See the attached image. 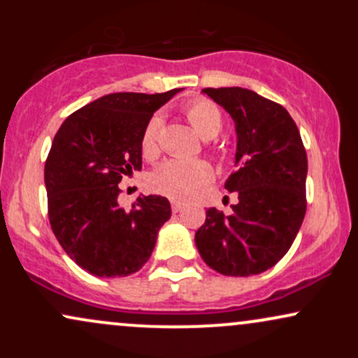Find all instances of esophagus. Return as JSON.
Masks as SVG:
<instances>
[{
  "instance_id": "obj_1",
  "label": "esophagus",
  "mask_w": 358,
  "mask_h": 358,
  "mask_svg": "<svg viewBox=\"0 0 358 358\" xmlns=\"http://www.w3.org/2000/svg\"><path fill=\"white\" fill-rule=\"evenodd\" d=\"M183 208V203L178 202V200H171V210H173L175 213L180 212Z\"/></svg>"
}]
</instances>
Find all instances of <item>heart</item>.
Segmentation results:
<instances>
[{"label": "heart", "mask_w": 358, "mask_h": 358, "mask_svg": "<svg viewBox=\"0 0 358 358\" xmlns=\"http://www.w3.org/2000/svg\"><path fill=\"white\" fill-rule=\"evenodd\" d=\"M185 117L200 136L215 138L224 127V116L217 104L208 99L190 101L183 109ZM159 129L162 119L153 116L146 122L141 134V153L146 159H155L159 155ZM213 153H222L212 148ZM213 180V170L203 159H168L162 163L150 176V185L155 192L171 199H190L200 188L207 187Z\"/></svg>", "instance_id": "obj_1"}]
</instances>
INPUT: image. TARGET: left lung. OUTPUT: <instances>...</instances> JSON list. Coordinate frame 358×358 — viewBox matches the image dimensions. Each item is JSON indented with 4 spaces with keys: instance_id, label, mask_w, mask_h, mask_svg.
Here are the masks:
<instances>
[{
    "instance_id": "obj_1",
    "label": "left lung",
    "mask_w": 358,
    "mask_h": 358,
    "mask_svg": "<svg viewBox=\"0 0 358 358\" xmlns=\"http://www.w3.org/2000/svg\"><path fill=\"white\" fill-rule=\"evenodd\" d=\"M236 121V171L225 182L231 215L208 208L195 244L224 276H252L281 261L306 213L308 158L296 122L278 102L242 87L203 89Z\"/></svg>"
}]
</instances>
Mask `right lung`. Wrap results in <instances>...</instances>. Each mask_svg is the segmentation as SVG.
<instances>
[{"label": "right lung", "mask_w": 358, "mask_h": 358, "mask_svg": "<svg viewBox=\"0 0 358 358\" xmlns=\"http://www.w3.org/2000/svg\"><path fill=\"white\" fill-rule=\"evenodd\" d=\"M180 89L116 92L77 109L62 122L45 162L48 220L62 249L97 278H124L146 264L162 225L165 196H138L119 207L117 187L141 170V134L153 113Z\"/></svg>", "instance_id": "add662e5"}]
</instances>
